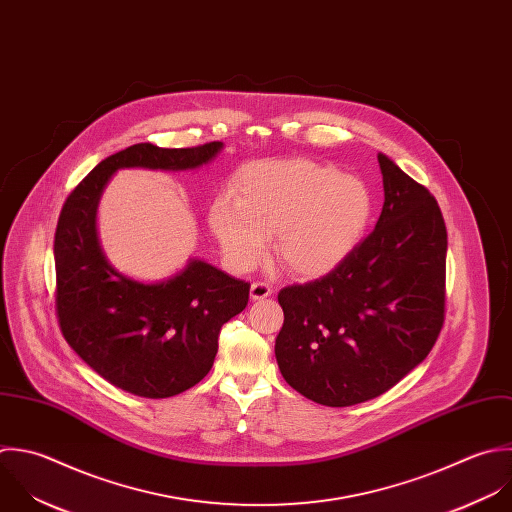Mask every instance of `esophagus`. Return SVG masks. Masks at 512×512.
Here are the masks:
<instances>
[{
    "label": "esophagus",
    "mask_w": 512,
    "mask_h": 512,
    "mask_svg": "<svg viewBox=\"0 0 512 512\" xmlns=\"http://www.w3.org/2000/svg\"><path fill=\"white\" fill-rule=\"evenodd\" d=\"M271 293H273V287H271L269 283H265V281H255V283L251 285V299H253V301L267 299Z\"/></svg>",
    "instance_id": "esophagus-1"
}]
</instances>
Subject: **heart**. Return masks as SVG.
Returning a JSON list of instances; mask_svg holds the SVG:
<instances>
[{
    "instance_id": "1",
    "label": "heart",
    "mask_w": 512,
    "mask_h": 512,
    "mask_svg": "<svg viewBox=\"0 0 512 512\" xmlns=\"http://www.w3.org/2000/svg\"><path fill=\"white\" fill-rule=\"evenodd\" d=\"M233 197H219L209 225L237 269H251L277 235L281 263L297 275L319 277L343 263L371 217L367 185L309 159L245 167Z\"/></svg>"
}]
</instances>
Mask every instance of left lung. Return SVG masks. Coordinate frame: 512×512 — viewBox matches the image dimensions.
I'll return each mask as SVG.
<instances>
[{"label":"left lung","mask_w":512,"mask_h":512,"mask_svg":"<svg viewBox=\"0 0 512 512\" xmlns=\"http://www.w3.org/2000/svg\"><path fill=\"white\" fill-rule=\"evenodd\" d=\"M385 203L375 231L331 273L287 285L275 341L283 379L325 407L395 387L435 347L447 309V227L431 191L379 153Z\"/></svg>","instance_id":"1"}]
</instances>
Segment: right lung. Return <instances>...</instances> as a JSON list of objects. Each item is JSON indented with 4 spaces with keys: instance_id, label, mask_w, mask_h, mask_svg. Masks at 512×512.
<instances>
[{
    "instance_id": "obj_1",
    "label": "right lung",
    "mask_w": 512,
    "mask_h": 512,
    "mask_svg": "<svg viewBox=\"0 0 512 512\" xmlns=\"http://www.w3.org/2000/svg\"><path fill=\"white\" fill-rule=\"evenodd\" d=\"M221 145H131L93 167L61 207L53 243L61 335L97 375L131 395L167 399L195 387L213 367L221 327L247 307L251 283L197 259L155 285L119 275L97 243L99 195L117 169H193Z\"/></svg>"
}]
</instances>
